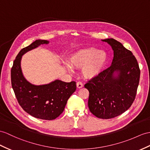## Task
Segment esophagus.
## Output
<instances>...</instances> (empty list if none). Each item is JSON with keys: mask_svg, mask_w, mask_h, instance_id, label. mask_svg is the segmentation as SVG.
Listing matches in <instances>:
<instances>
[{"mask_svg": "<svg viewBox=\"0 0 150 150\" xmlns=\"http://www.w3.org/2000/svg\"><path fill=\"white\" fill-rule=\"evenodd\" d=\"M76 86H77L78 88H82L83 86V83L81 82H80V81L77 82V83H76Z\"/></svg>", "mask_w": 150, "mask_h": 150, "instance_id": "obj_1", "label": "esophagus"}]
</instances>
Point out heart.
I'll return each mask as SVG.
<instances>
[{
	"mask_svg": "<svg viewBox=\"0 0 150 150\" xmlns=\"http://www.w3.org/2000/svg\"><path fill=\"white\" fill-rule=\"evenodd\" d=\"M107 54L103 51L94 47H90L73 54L69 58L70 66L75 69H82V74L85 78L90 79L100 74L105 62ZM69 70L71 69L67 66Z\"/></svg>",
	"mask_w": 150,
	"mask_h": 150,
	"instance_id": "b5f03b06",
	"label": "heart"
}]
</instances>
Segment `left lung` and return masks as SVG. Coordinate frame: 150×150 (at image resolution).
I'll return each mask as SVG.
<instances>
[{
  "label": "left lung",
  "mask_w": 150,
  "mask_h": 150,
  "mask_svg": "<svg viewBox=\"0 0 150 150\" xmlns=\"http://www.w3.org/2000/svg\"><path fill=\"white\" fill-rule=\"evenodd\" d=\"M114 51L109 67L89 80L85 87L89 91L88 108L96 117L115 118L132 105L136 96L140 79V69L136 57L121 42L106 39ZM115 71L117 76H114Z\"/></svg>",
  "instance_id": "obj_1"
}]
</instances>
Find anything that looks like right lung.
<instances>
[{"label":"right lung","instance_id":"right-lung-1","mask_svg":"<svg viewBox=\"0 0 150 150\" xmlns=\"http://www.w3.org/2000/svg\"><path fill=\"white\" fill-rule=\"evenodd\" d=\"M48 42L46 40H36L21 50L13 62L11 78L16 99L23 110L35 118L52 120L64 111L69 97L76 90V82L55 80L47 85H32L23 77L20 66L23 54Z\"/></svg>","mask_w":150,"mask_h":150}]
</instances>
